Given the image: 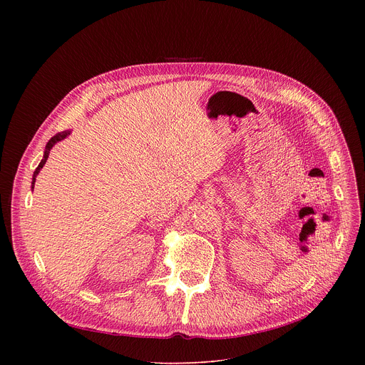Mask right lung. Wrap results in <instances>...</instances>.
Instances as JSON below:
<instances>
[{"label":"right lung","instance_id":"obj_1","mask_svg":"<svg viewBox=\"0 0 365 365\" xmlns=\"http://www.w3.org/2000/svg\"><path fill=\"white\" fill-rule=\"evenodd\" d=\"M69 135V131H62V133H58L56 135H53L51 137L48 141H47V144H46V150H44V155H43V159H41V162L38 163V166L36 168V170H34V175H33V182H31V189H34V182H36V176L38 175V172H40V169L44 166V163H46V160H47V158H48V153H50V150H51V147H53L58 141H61V140H63V138H66Z\"/></svg>","mask_w":365,"mask_h":365}]
</instances>
